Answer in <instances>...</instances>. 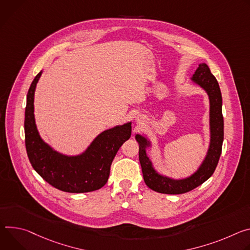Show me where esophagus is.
Wrapping results in <instances>:
<instances>
[{
  "instance_id": "34e87169",
  "label": "esophagus",
  "mask_w": 250,
  "mask_h": 250,
  "mask_svg": "<svg viewBox=\"0 0 250 250\" xmlns=\"http://www.w3.org/2000/svg\"><path fill=\"white\" fill-rule=\"evenodd\" d=\"M137 122H139V123L141 122V118L140 117H137Z\"/></svg>"
}]
</instances>
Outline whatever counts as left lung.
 Instances as JSON below:
<instances>
[{
	"label": "left lung",
	"mask_w": 250,
	"mask_h": 250,
	"mask_svg": "<svg viewBox=\"0 0 250 250\" xmlns=\"http://www.w3.org/2000/svg\"><path fill=\"white\" fill-rule=\"evenodd\" d=\"M191 80L203 87L209 97V124H210V144L208 155L200 169L184 180H173L159 175L152 167V163L146 155V147L150 145L146 138L136 135V140L139 143V161L146 185L153 190L168 193V195H181L196 188L205 183L213 174L224 142V117H223V98L218 82L210 72L206 63H201L192 74Z\"/></svg>",
	"instance_id": "left-lung-1"
}]
</instances>
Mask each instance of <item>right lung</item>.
Segmentation results:
<instances>
[{
    "mask_svg": "<svg viewBox=\"0 0 250 250\" xmlns=\"http://www.w3.org/2000/svg\"><path fill=\"white\" fill-rule=\"evenodd\" d=\"M41 74L35 77L27 91L24 112L25 149L33 168L49 185L66 192L99 189L108 181L119 148L131 136V123L102 132L79 156L68 157L53 151L42 140L35 122L34 96Z\"/></svg>",
    "mask_w": 250,
    "mask_h": 250,
    "instance_id": "1",
    "label": "right lung"
}]
</instances>
